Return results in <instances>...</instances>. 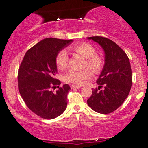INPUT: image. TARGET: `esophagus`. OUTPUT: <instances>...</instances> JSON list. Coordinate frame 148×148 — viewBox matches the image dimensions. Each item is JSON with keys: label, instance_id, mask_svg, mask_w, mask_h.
<instances>
[{"label": "esophagus", "instance_id": "1", "mask_svg": "<svg viewBox=\"0 0 148 148\" xmlns=\"http://www.w3.org/2000/svg\"><path fill=\"white\" fill-rule=\"evenodd\" d=\"M71 89H80L81 87H80V86L74 85V84H72V85H71Z\"/></svg>", "mask_w": 148, "mask_h": 148}]
</instances>
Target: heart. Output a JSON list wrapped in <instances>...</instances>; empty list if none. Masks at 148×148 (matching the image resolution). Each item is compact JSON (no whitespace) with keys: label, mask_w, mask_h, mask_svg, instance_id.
I'll return each mask as SVG.
<instances>
[{"label":"heart","mask_w":148,"mask_h":148,"mask_svg":"<svg viewBox=\"0 0 148 148\" xmlns=\"http://www.w3.org/2000/svg\"><path fill=\"white\" fill-rule=\"evenodd\" d=\"M73 49L77 54H80L84 59V67H89L93 71L97 73L100 71L103 66V60L101 56L96 54V50L91 45L86 42H79L75 45ZM69 56L64 49L59 51L56 54L55 62L58 69L63 70L68 65ZM92 71L85 69L82 71L71 70L64 75V79L66 82L71 83L76 85H82L92 76Z\"/></svg>","instance_id":"heart-1"}]
</instances>
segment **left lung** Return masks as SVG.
<instances>
[{"label":"left lung","instance_id":"obj_1","mask_svg":"<svg viewBox=\"0 0 148 148\" xmlns=\"http://www.w3.org/2000/svg\"><path fill=\"white\" fill-rule=\"evenodd\" d=\"M99 43L105 52V64L87 104L101 114L113 112L127 99L132 84L130 61L123 49L111 40L101 36L87 38ZM104 87L103 90L100 89Z\"/></svg>","mask_w":148,"mask_h":148}]
</instances>
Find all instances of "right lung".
<instances>
[{
  "label": "right lung",
  "mask_w": 148,
  "mask_h": 148,
  "mask_svg": "<svg viewBox=\"0 0 148 148\" xmlns=\"http://www.w3.org/2000/svg\"><path fill=\"white\" fill-rule=\"evenodd\" d=\"M73 41L45 38L29 49L21 63L17 77L19 93L27 107L42 118H56L67 107L69 84L58 86L56 92L51 89L61 84L55 78L56 54Z\"/></svg>",
  "instance_id": "obj_1"
}]
</instances>
